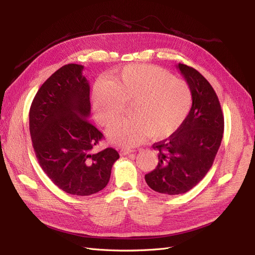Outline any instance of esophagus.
<instances>
[{
	"mask_svg": "<svg viewBox=\"0 0 255 255\" xmlns=\"http://www.w3.org/2000/svg\"><path fill=\"white\" fill-rule=\"evenodd\" d=\"M132 152H134V151L130 150V149H121L120 150V155H127V154H129Z\"/></svg>",
	"mask_w": 255,
	"mask_h": 255,
	"instance_id": "34e87169",
	"label": "esophagus"
}]
</instances>
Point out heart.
Segmentation results:
<instances>
[{
  "mask_svg": "<svg viewBox=\"0 0 255 255\" xmlns=\"http://www.w3.org/2000/svg\"><path fill=\"white\" fill-rule=\"evenodd\" d=\"M130 103V117L116 122L107 136L114 143L134 146L151 138L171 135L186 119L192 103L189 85L164 69L129 65L113 81L98 80L92 89V107L102 126L117 120Z\"/></svg>",
  "mask_w": 255,
  "mask_h": 255,
  "instance_id": "obj_1",
  "label": "heart"
}]
</instances>
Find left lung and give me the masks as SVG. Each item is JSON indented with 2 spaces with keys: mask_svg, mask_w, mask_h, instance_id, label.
I'll use <instances>...</instances> for the list:
<instances>
[{
  "mask_svg": "<svg viewBox=\"0 0 255 255\" xmlns=\"http://www.w3.org/2000/svg\"><path fill=\"white\" fill-rule=\"evenodd\" d=\"M176 67L191 89V109L168 139L153 144L158 164L144 175L150 188L169 196L185 194L203 179L213 166L225 128L212 85L196 69L183 64Z\"/></svg>",
  "mask_w": 255,
  "mask_h": 255,
  "instance_id": "8db88e82",
  "label": "left lung"
}]
</instances>
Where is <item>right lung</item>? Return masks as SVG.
<instances>
[{
  "mask_svg": "<svg viewBox=\"0 0 255 255\" xmlns=\"http://www.w3.org/2000/svg\"><path fill=\"white\" fill-rule=\"evenodd\" d=\"M84 66L68 64L45 81L29 110V133L42 170L58 188L90 196L110 181L119 154L113 148L95 153L103 134L92 126L90 86Z\"/></svg>",
  "mask_w": 255,
  "mask_h": 255,
  "instance_id": "1",
  "label": "right lung"
}]
</instances>
